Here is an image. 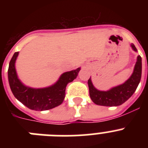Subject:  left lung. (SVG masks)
<instances>
[{
	"mask_svg": "<svg viewBox=\"0 0 148 148\" xmlns=\"http://www.w3.org/2000/svg\"><path fill=\"white\" fill-rule=\"evenodd\" d=\"M133 51L137 52L135 45L130 44ZM142 77V58L140 56H137L136 62L134 66L133 72L130 78L121 84L113 87L108 90H99L94 87L91 77L88 80V87L90 96L91 100L95 104L105 107H116L127 101L132 96Z\"/></svg>",
	"mask_w": 148,
	"mask_h": 148,
	"instance_id": "obj_1",
	"label": "left lung"
}]
</instances>
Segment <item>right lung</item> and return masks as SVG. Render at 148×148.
I'll return each instance as SVG.
<instances>
[{"mask_svg": "<svg viewBox=\"0 0 148 148\" xmlns=\"http://www.w3.org/2000/svg\"><path fill=\"white\" fill-rule=\"evenodd\" d=\"M18 54L19 52L14 53L8 69V80L14 96L23 105L33 110H47L62 104L67 84L77 78L81 67L62 73L58 81L52 85L34 88L25 85L18 78L15 68Z\"/></svg>", "mask_w": 148, "mask_h": 148, "instance_id": "obj_1", "label": "right lung"}]
</instances>
